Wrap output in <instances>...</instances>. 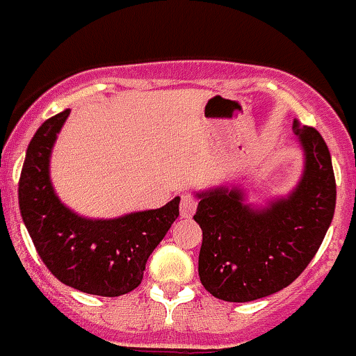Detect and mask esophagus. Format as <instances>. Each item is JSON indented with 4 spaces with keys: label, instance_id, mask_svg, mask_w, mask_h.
Masks as SVG:
<instances>
[{
    "label": "esophagus",
    "instance_id": "34e87169",
    "mask_svg": "<svg viewBox=\"0 0 356 356\" xmlns=\"http://www.w3.org/2000/svg\"><path fill=\"white\" fill-rule=\"evenodd\" d=\"M196 211V200L191 195H181L180 200V215L184 218L193 217V213Z\"/></svg>",
    "mask_w": 356,
    "mask_h": 356
}]
</instances>
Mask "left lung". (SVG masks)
I'll return each mask as SVG.
<instances>
[{
    "label": "left lung",
    "instance_id": "8db88e82",
    "mask_svg": "<svg viewBox=\"0 0 356 356\" xmlns=\"http://www.w3.org/2000/svg\"><path fill=\"white\" fill-rule=\"evenodd\" d=\"M294 136L303 154L300 180L285 195L250 200L243 181L196 191L202 227L198 275L218 300L244 303L280 292L307 268L331 226L337 184L325 141L312 127Z\"/></svg>",
    "mask_w": 356,
    "mask_h": 356
}]
</instances>
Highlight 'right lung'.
<instances>
[{
	"instance_id": "obj_1",
	"label": "right lung",
	"mask_w": 356,
	"mask_h": 356,
	"mask_svg": "<svg viewBox=\"0 0 356 356\" xmlns=\"http://www.w3.org/2000/svg\"><path fill=\"white\" fill-rule=\"evenodd\" d=\"M70 108L47 119L31 139L18 200L36 252L64 285L115 298L139 286L145 264L180 211V196L163 207L92 218L65 206L51 181V154Z\"/></svg>"
}]
</instances>
